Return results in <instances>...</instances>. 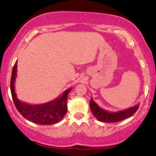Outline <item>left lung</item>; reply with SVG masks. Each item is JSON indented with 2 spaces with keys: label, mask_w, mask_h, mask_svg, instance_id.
I'll return each mask as SVG.
<instances>
[{
  "label": "left lung",
  "mask_w": 156,
  "mask_h": 156,
  "mask_svg": "<svg viewBox=\"0 0 156 156\" xmlns=\"http://www.w3.org/2000/svg\"><path fill=\"white\" fill-rule=\"evenodd\" d=\"M90 107L92 114L95 115V117L98 121H101V122L115 123L131 117L138 110V107H139V104L126 109L117 111V112H109V111L105 110V109L99 107L94 101L92 98H91V100L90 102Z\"/></svg>",
  "instance_id": "left-lung-1"
}]
</instances>
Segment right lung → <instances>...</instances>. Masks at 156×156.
Wrapping results in <instances>:
<instances>
[{"label":"right lung","mask_w":156,"mask_h":156,"mask_svg":"<svg viewBox=\"0 0 156 156\" xmlns=\"http://www.w3.org/2000/svg\"><path fill=\"white\" fill-rule=\"evenodd\" d=\"M17 77V61L12 72L10 89L13 102L18 112L24 119L40 125H52L62 120L67 111L68 94L72 88L63 92L61 95L51 101L41 104H30L20 101L15 91V82Z\"/></svg>","instance_id":"right-lung-1"}]
</instances>
